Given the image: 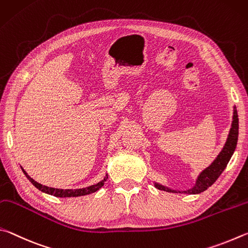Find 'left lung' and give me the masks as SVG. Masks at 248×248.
I'll list each match as a JSON object with an SVG mask.
<instances>
[{
	"label": "left lung",
	"mask_w": 248,
	"mask_h": 248,
	"mask_svg": "<svg viewBox=\"0 0 248 248\" xmlns=\"http://www.w3.org/2000/svg\"><path fill=\"white\" fill-rule=\"evenodd\" d=\"M237 138H238V115H237L236 108L234 107L232 125H231V128H230L228 140L225 141L222 150L220 151V154L218 155V157L215 159V161L198 175L196 183H195L193 187L187 190H175V189L169 188L167 186L160 185L158 183H155V186L158 189L166 190V192H169V193L199 194L203 192V190H206L208 187H210V186L214 184L217 180H218V177L221 175V173H222L224 171V169L227 168L230 159H231L232 155L234 154V150L236 148Z\"/></svg>",
	"instance_id": "left-lung-1"
}]
</instances>
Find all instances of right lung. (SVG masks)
Wrapping results in <instances>:
<instances>
[{
	"label": "right lung",
	"instance_id": "obj_1",
	"mask_svg": "<svg viewBox=\"0 0 248 248\" xmlns=\"http://www.w3.org/2000/svg\"><path fill=\"white\" fill-rule=\"evenodd\" d=\"M24 172V174L26 175V177L31 182L32 185L36 186V187L41 190V192L46 193V194H49V195H53L55 197H78V196H85V195H89V194H93L94 192H97L100 188L102 187L104 185V182L107 181L108 176L106 175V177L101 181L99 182V183L94 184V185H91L88 186V187H85V188H78V189H60V188H53V187H47V186H45L42 184H39L38 182L34 181L33 179H31L24 169H21Z\"/></svg>",
	"mask_w": 248,
	"mask_h": 248
}]
</instances>
